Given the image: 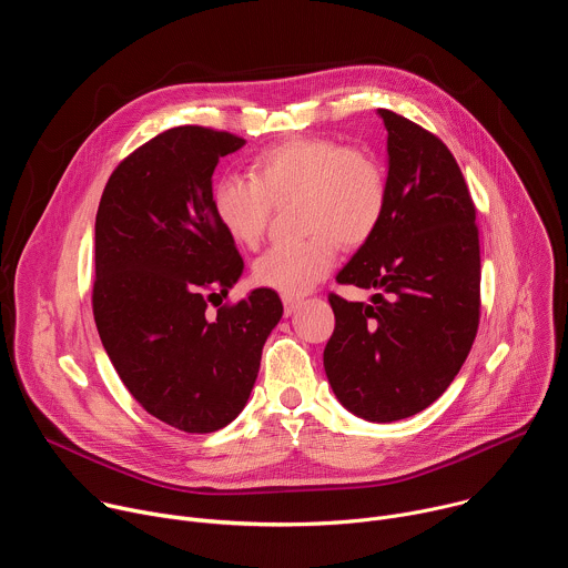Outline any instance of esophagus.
<instances>
[{"mask_svg": "<svg viewBox=\"0 0 568 568\" xmlns=\"http://www.w3.org/2000/svg\"><path fill=\"white\" fill-rule=\"evenodd\" d=\"M281 298H283V310H285V314H287V316H290V314H294V312L298 310V305H301V298H298V296L283 294Z\"/></svg>", "mask_w": 568, "mask_h": 568, "instance_id": "obj_1", "label": "esophagus"}]
</instances>
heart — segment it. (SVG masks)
<instances>
[{
	"label": "heart",
	"instance_id": "obj_1",
	"mask_svg": "<svg viewBox=\"0 0 568 568\" xmlns=\"http://www.w3.org/2000/svg\"><path fill=\"white\" fill-rule=\"evenodd\" d=\"M294 197L307 235L267 250L254 265L261 287L290 296L312 290L333 270L342 242L362 247L375 235L388 204V180L368 148L331 136H287L254 156L250 178H220L211 209L235 245L254 250L274 204Z\"/></svg>",
	"mask_w": 568,
	"mask_h": 568
}]
</instances>
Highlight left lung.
I'll use <instances>...</instances> for the list:
<instances>
[{"label": "left lung", "mask_w": 568, "mask_h": 568, "mask_svg": "<svg viewBox=\"0 0 568 568\" xmlns=\"http://www.w3.org/2000/svg\"><path fill=\"white\" fill-rule=\"evenodd\" d=\"M388 132V204L337 283L377 290L373 305L331 292L335 331L323 368L339 402L371 423L420 414L465 364L480 318L476 206L449 148L379 110Z\"/></svg>", "instance_id": "left-lung-1"}]
</instances>
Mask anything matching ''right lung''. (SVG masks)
<instances>
[{
  "instance_id": "obj_1",
  "label": "right lung",
  "mask_w": 568,
  "mask_h": 568,
  "mask_svg": "<svg viewBox=\"0 0 568 568\" xmlns=\"http://www.w3.org/2000/svg\"><path fill=\"white\" fill-rule=\"evenodd\" d=\"M242 145L202 125L161 132L114 169L97 213L103 348L141 407L186 434L217 432L242 412L283 316L267 287L207 314L245 270L211 209L217 161Z\"/></svg>"
}]
</instances>
